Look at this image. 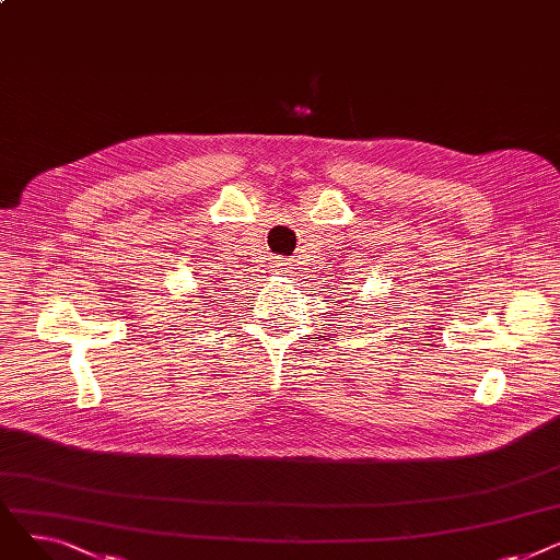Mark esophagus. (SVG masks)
Wrapping results in <instances>:
<instances>
[{
  "label": "esophagus",
  "instance_id": "1",
  "mask_svg": "<svg viewBox=\"0 0 560 560\" xmlns=\"http://www.w3.org/2000/svg\"><path fill=\"white\" fill-rule=\"evenodd\" d=\"M272 268H275V275H285V272L292 270V262L290 260H275Z\"/></svg>",
  "mask_w": 560,
  "mask_h": 560
}]
</instances>
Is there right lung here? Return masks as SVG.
<instances>
[{
	"label": "right lung",
	"instance_id": "add662e5",
	"mask_svg": "<svg viewBox=\"0 0 560 560\" xmlns=\"http://www.w3.org/2000/svg\"><path fill=\"white\" fill-rule=\"evenodd\" d=\"M197 298H203V292H197Z\"/></svg>",
	"mask_w": 560,
	"mask_h": 560
}]
</instances>
